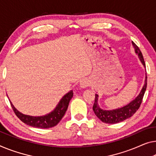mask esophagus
Returning a JSON list of instances; mask_svg holds the SVG:
<instances>
[{
    "instance_id": "obj_1",
    "label": "esophagus",
    "mask_w": 156,
    "mask_h": 156,
    "mask_svg": "<svg viewBox=\"0 0 156 156\" xmlns=\"http://www.w3.org/2000/svg\"><path fill=\"white\" fill-rule=\"evenodd\" d=\"M90 85V81L87 78H84L80 80V86L81 88H86Z\"/></svg>"
}]
</instances>
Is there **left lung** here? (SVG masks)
Returning a JSON list of instances; mask_svg holds the SVG:
<instances>
[{"label": "left lung", "instance_id": "left-lung-1", "mask_svg": "<svg viewBox=\"0 0 156 156\" xmlns=\"http://www.w3.org/2000/svg\"><path fill=\"white\" fill-rule=\"evenodd\" d=\"M132 45L134 46L135 52L138 55L139 59L144 66L146 68V64L144 59L141 50H139L138 46L136 45L134 42H132ZM147 87V76H146L145 83L142 89H141L140 93L136 97L134 100H132L127 105L123 106L121 108H118L113 110H104L99 107L98 104V94H95L94 103L93 105V111L97 115V117L103 122L108 123V124H115L120 122H122L123 120H126L127 118H129L131 116L133 115L136 111L138 110L140 107V105L142 102V99L144 95L145 91Z\"/></svg>", "mask_w": 156, "mask_h": 156}]
</instances>
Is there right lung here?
Here are the masks:
<instances>
[{"label":"right lung","instance_id":"1","mask_svg":"<svg viewBox=\"0 0 156 156\" xmlns=\"http://www.w3.org/2000/svg\"><path fill=\"white\" fill-rule=\"evenodd\" d=\"M73 90H71L70 92L66 93L61 99V100L58 103L56 108L52 112L42 116H31L23 114V113L17 110L15 106H13V104H12L10 99L9 100H10L11 106L15 115L23 122L34 127L46 129L55 127L60 122V120H62V118H63L65 113H66L67 108H68L69 101L73 97Z\"/></svg>","mask_w":156,"mask_h":156}]
</instances>
